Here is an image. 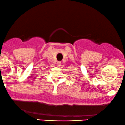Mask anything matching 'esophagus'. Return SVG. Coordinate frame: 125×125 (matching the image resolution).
<instances>
[{
    "label": "esophagus",
    "instance_id": "1",
    "mask_svg": "<svg viewBox=\"0 0 125 125\" xmlns=\"http://www.w3.org/2000/svg\"><path fill=\"white\" fill-rule=\"evenodd\" d=\"M61 61H58V62H57V66L59 67V66L61 65Z\"/></svg>",
    "mask_w": 125,
    "mask_h": 125
}]
</instances>
